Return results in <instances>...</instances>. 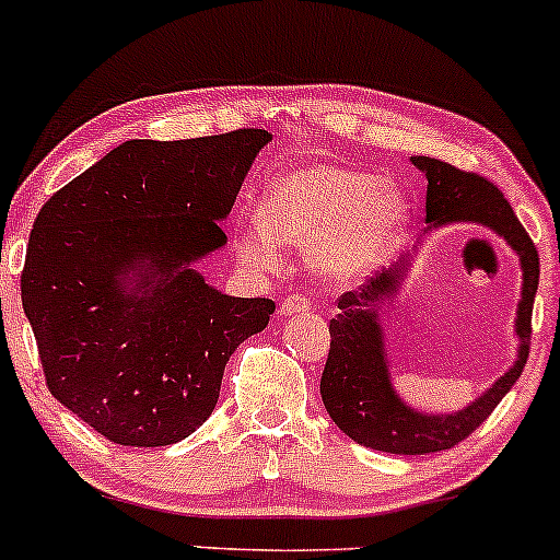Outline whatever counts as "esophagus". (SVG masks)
Wrapping results in <instances>:
<instances>
[{"label": "esophagus", "instance_id": "esophagus-1", "mask_svg": "<svg viewBox=\"0 0 560 560\" xmlns=\"http://www.w3.org/2000/svg\"><path fill=\"white\" fill-rule=\"evenodd\" d=\"M311 305H313L311 298L298 295V293L288 295L280 305V316H295V313H305V311H311Z\"/></svg>", "mask_w": 560, "mask_h": 560}]
</instances>
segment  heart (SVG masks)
Masks as SVG:
<instances>
[{
  "mask_svg": "<svg viewBox=\"0 0 560 560\" xmlns=\"http://www.w3.org/2000/svg\"><path fill=\"white\" fill-rule=\"evenodd\" d=\"M259 217L262 224L236 234L249 265H278L280 240L308 249V262L324 280L347 282L393 247L408 224L410 203L395 183L364 171L301 165L270 180Z\"/></svg>",
  "mask_w": 560,
  "mask_h": 560,
  "instance_id": "heart-1",
  "label": "heart"
}]
</instances>
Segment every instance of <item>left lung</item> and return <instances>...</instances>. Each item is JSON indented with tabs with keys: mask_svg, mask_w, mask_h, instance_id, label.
Segmentation results:
<instances>
[{
	"mask_svg": "<svg viewBox=\"0 0 560 560\" xmlns=\"http://www.w3.org/2000/svg\"><path fill=\"white\" fill-rule=\"evenodd\" d=\"M410 160L428 178V224L441 226L451 221H474L508 240L523 267V298L517 303L515 320L520 339L517 362L485 395L451 416H425V412L412 410L397 397L389 382L385 341H382L385 336H382L377 311L380 301H387L397 293V282L405 278L410 259L382 270L366 285L349 290L339 298V313L328 324L331 349H328L324 374H320V397H324L328 416L351 441L366 448L405 456L454 448L456 443L469 439L510 393V387L523 374L527 351H530V318L540 278L538 249L494 183L477 173L458 171L435 158L416 155Z\"/></svg>",
	"mask_w": 560,
	"mask_h": 560,
	"instance_id": "left-lung-1",
	"label": "left lung"
}]
</instances>
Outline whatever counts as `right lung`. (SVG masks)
Segmentation results:
<instances>
[{
    "label": "right lung",
    "instance_id": "add662e5",
    "mask_svg": "<svg viewBox=\"0 0 560 560\" xmlns=\"http://www.w3.org/2000/svg\"><path fill=\"white\" fill-rule=\"evenodd\" d=\"M265 129L129 140L37 213L22 308L48 389L119 446H171L217 408L234 349L262 331L270 298L206 285L196 259L226 219Z\"/></svg>",
    "mask_w": 560,
    "mask_h": 560
}]
</instances>
